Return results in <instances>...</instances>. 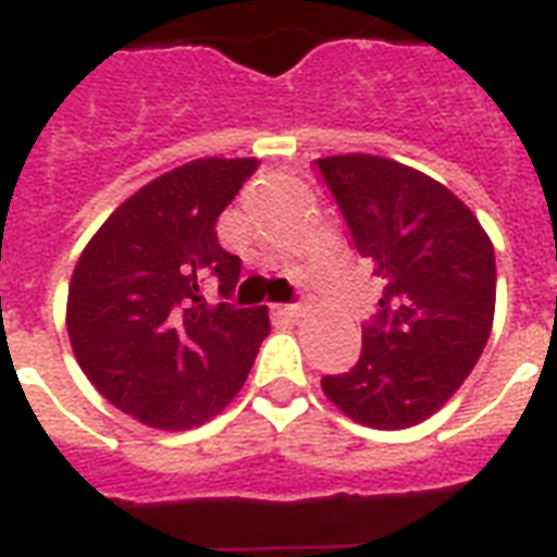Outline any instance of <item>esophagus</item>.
Instances as JSON below:
<instances>
[{"mask_svg":"<svg viewBox=\"0 0 557 557\" xmlns=\"http://www.w3.org/2000/svg\"><path fill=\"white\" fill-rule=\"evenodd\" d=\"M280 314H286V318H292V321H297V318H304L306 314V306L304 304H286V306H277Z\"/></svg>","mask_w":557,"mask_h":557,"instance_id":"34e87169","label":"esophagus"}]
</instances>
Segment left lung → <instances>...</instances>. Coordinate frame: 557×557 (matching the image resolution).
<instances>
[{"label":"left lung","instance_id":"1","mask_svg":"<svg viewBox=\"0 0 557 557\" xmlns=\"http://www.w3.org/2000/svg\"><path fill=\"white\" fill-rule=\"evenodd\" d=\"M352 245L384 292L361 326V358L321 387L349 419L398 431L433 416L492 335L494 245L462 201L419 170L379 156L318 159Z\"/></svg>","mask_w":557,"mask_h":557}]
</instances>
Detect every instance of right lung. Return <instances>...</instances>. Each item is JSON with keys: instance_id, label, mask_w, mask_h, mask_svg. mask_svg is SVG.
Instances as JSON below:
<instances>
[{"instance_id": "obj_1", "label": "right lung", "mask_w": 557, "mask_h": 557, "mask_svg": "<svg viewBox=\"0 0 557 557\" xmlns=\"http://www.w3.org/2000/svg\"><path fill=\"white\" fill-rule=\"evenodd\" d=\"M260 168L199 159L129 196L83 248L65 326L103 398L159 431L208 422L243 389L271 323L265 306H210L234 295L243 262L216 239L219 213Z\"/></svg>"}]
</instances>
